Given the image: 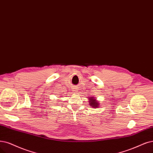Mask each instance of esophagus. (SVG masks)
<instances>
[{"mask_svg":"<svg viewBox=\"0 0 153 153\" xmlns=\"http://www.w3.org/2000/svg\"><path fill=\"white\" fill-rule=\"evenodd\" d=\"M72 89H73V91H74V93H76V92L77 91V89L76 88H74Z\"/></svg>","mask_w":153,"mask_h":153,"instance_id":"esophagus-1","label":"esophagus"}]
</instances>
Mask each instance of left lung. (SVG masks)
I'll return each mask as SVG.
<instances>
[{
  "label": "left lung",
  "instance_id": "1",
  "mask_svg": "<svg viewBox=\"0 0 153 153\" xmlns=\"http://www.w3.org/2000/svg\"><path fill=\"white\" fill-rule=\"evenodd\" d=\"M89 104L92 107H93V108H96V107H98V106L99 105L98 103L97 102V101H96L95 99H94L93 97L89 98Z\"/></svg>",
  "mask_w": 153,
  "mask_h": 153
}]
</instances>
